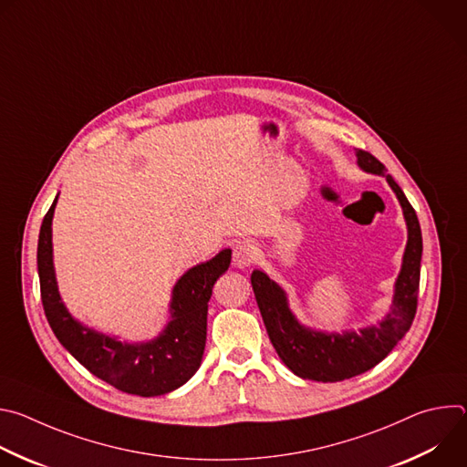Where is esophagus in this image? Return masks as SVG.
<instances>
[{
	"instance_id": "1",
	"label": "esophagus",
	"mask_w": 467,
	"mask_h": 467,
	"mask_svg": "<svg viewBox=\"0 0 467 467\" xmlns=\"http://www.w3.org/2000/svg\"><path fill=\"white\" fill-rule=\"evenodd\" d=\"M258 258V249L251 242H240L236 244L233 251V264L240 270L249 268L251 264H254Z\"/></svg>"
}]
</instances>
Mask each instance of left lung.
I'll list each match as a JSON object with an SVG mask.
<instances>
[{"mask_svg": "<svg viewBox=\"0 0 467 467\" xmlns=\"http://www.w3.org/2000/svg\"><path fill=\"white\" fill-rule=\"evenodd\" d=\"M357 161L364 171L386 175L384 164L371 153L357 150ZM386 181L403 207L409 242L401 272L395 281L391 310L379 325L360 328V332L348 330L342 335L312 330L296 319L285 290L275 281L260 270L251 274L253 292L268 337L281 360L301 379L338 382L375 368L407 335L414 321L423 253L421 227L401 186L391 179V175H386Z\"/></svg>", "mask_w": 467, "mask_h": 467, "instance_id": "obj_1", "label": "left lung"}]
</instances>
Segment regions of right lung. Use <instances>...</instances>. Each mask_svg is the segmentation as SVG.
I'll return each mask as SVG.
<instances>
[{"label": "right lung", "instance_id": "add662e5", "mask_svg": "<svg viewBox=\"0 0 467 467\" xmlns=\"http://www.w3.org/2000/svg\"><path fill=\"white\" fill-rule=\"evenodd\" d=\"M57 197L44 216L38 236V277L44 312L57 340L92 375L110 386L142 397L177 389L202 366L207 342V310L214 283L227 272L231 249L193 265L173 286L171 319L150 342L125 344L81 325L60 301L51 247V220Z\"/></svg>", "mask_w": 467, "mask_h": 467}]
</instances>
